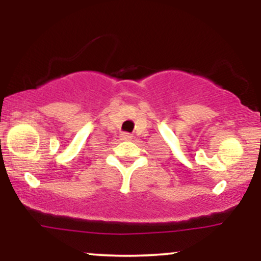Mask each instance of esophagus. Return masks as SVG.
<instances>
[{
    "label": "esophagus",
    "instance_id": "1",
    "mask_svg": "<svg viewBox=\"0 0 261 261\" xmlns=\"http://www.w3.org/2000/svg\"><path fill=\"white\" fill-rule=\"evenodd\" d=\"M121 140H125V141H128L133 139V136H131L130 134H121Z\"/></svg>",
    "mask_w": 261,
    "mask_h": 261
}]
</instances>
